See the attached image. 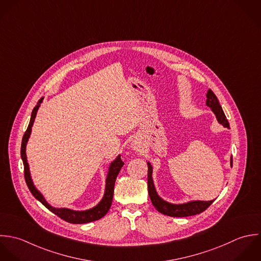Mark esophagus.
Masks as SVG:
<instances>
[{
  "label": "esophagus",
  "mask_w": 261,
  "mask_h": 261,
  "mask_svg": "<svg viewBox=\"0 0 261 261\" xmlns=\"http://www.w3.org/2000/svg\"><path fill=\"white\" fill-rule=\"evenodd\" d=\"M132 148H133L134 150H136V151H139V150H140V145H139L137 142H133Z\"/></svg>",
  "instance_id": "1"
}]
</instances>
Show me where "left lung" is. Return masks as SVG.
Instances as JSON below:
<instances>
[{
    "mask_svg": "<svg viewBox=\"0 0 261 261\" xmlns=\"http://www.w3.org/2000/svg\"><path fill=\"white\" fill-rule=\"evenodd\" d=\"M207 100H206V105L211 108L213 113L216 116L217 121L223 125L225 128L230 129L229 122L223 112V109L221 105L219 103L217 97L215 94L208 90L207 92ZM230 164L232 166V156L230 158ZM148 165V193L150 200L152 202V205L154 208H156L158 212L161 214H164L166 216L170 217H189V216H194L197 214H200L204 212L211 204L215 201H200V200H195V201H189L187 203H181V204H173L169 203L165 200H163L158 194H157L156 189L154 186V181L152 178V173H153V167L149 161H147Z\"/></svg>",
    "mask_w": 261,
    "mask_h": 261,
    "instance_id": "left-lung-1",
    "label": "left lung"
}]
</instances>
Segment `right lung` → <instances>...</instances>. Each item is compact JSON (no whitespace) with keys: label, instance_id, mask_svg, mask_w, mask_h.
I'll use <instances>...</instances> for the list:
<instances>
[{"label":"right lung","instance_id":"add662e5","mask_svg":"<svg viewBox=\"0 0 261 261\" xmlns=\"http://www.w3.org/2000/svg\"><path fill=\"white\" fill-rule=\"evenodd\" d=\"M43 99L44 98H41L38 101L37 105L35 106V108L33 109L28 128H27V130H26V132L23 136V139H22L21 158H22L23 164H24V175H25L26 184H27L31 194L35 197L36 200H38L43 206H45L49 211H51L55 215H57L59 218H61L62 220L66 221L68 223L85 224V223H90V222L99 220V219L103 218L105 215L108 213L109 208L112 205L115 181H116L117 175L119 174V171H120L121 167L124 165V162L121 159V154H119L109 164V168H108V172H107V178H106V185H105L104 196H103L102 200L95 207L87 208V210H83V211H76V210H71V208H55V207L51 206L45 200L44 196L38 191L36 186L34 185L31 173H30L28 159H27V155H26V146H27L28 140H29L30 135H31L32 126L34 124L38 109H39L41 103L43 102Z\"/></svg>","mask_w":261,"mask_h":261}]
</instances>
